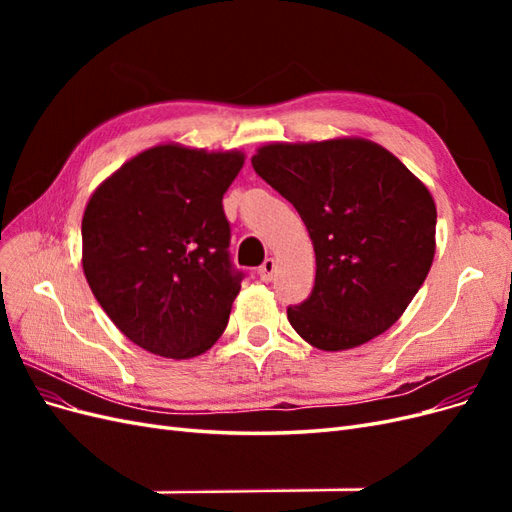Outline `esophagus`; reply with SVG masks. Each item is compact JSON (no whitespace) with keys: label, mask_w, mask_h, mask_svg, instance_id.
<instances>
[{"label":"esophagus","mask_w":512,"mask_h":512,"mask_svg":"<svg viewBox=\"0 0 512 512\" xmlns=\"http://www.w3.org/2000/svg\"><path fill=\"white\" fill-rule=\"evenodd\" d=\"M273 273H275V260H273V258H267V260L260 265V269H258L260 280H262V282H271V280H273Z\"/></svg>","instance_id":"obj_1"}]
</instances>
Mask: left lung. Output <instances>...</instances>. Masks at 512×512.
I'll return each mask as SVG.
<instances>
[{"label": "left lung", "instance_id": "1", "mask_svg": "<svg viewBox=\"0 0 512 512\" xmlns=\"http://www.w3.org/2000/svg\"><path fill=\"white\" fill-rule=\"evenodd\" d=\"M252 166L299 211L314 243L316 282L288 307L292 329L329 352L391 329L436 252V205L425 185L363 138L267 145Z\"/></svg>", "mask_w": 512, "mask_h": 512}]
</instances>
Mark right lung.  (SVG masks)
<instances>
[{"mask_svg": "<svg viewBox=\"0 0 512 512\" xmlns=\"http://www.w3.org/2000/svg\"><path fill=\"white\" fill-rule=\"evenodd\" d=\"M239 151L158 145L138 153L89 198L83 271L130 342L192 359L224 333L245 273L230 260L222 198Z\"/></svg>", "mask_w": 512, "mask_h": 512, "instance_id": "obj_1", "label": "right lung"}]
</instances>
